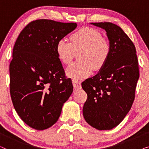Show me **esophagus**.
Wrapping results in <instances>:
<instances>
[{"mask_svg": "<svg viewBox=\"0 0 149 149\" xmlns=\"http://www.w3.org/2000/svg\"><path fill=\"white\" fill-rule=\"evenodd\" d=\"M72 84H73V87H74V89H79L81 88V82H79V81L76 80V79H73Z\"/></svg>", "mask_w": 149, "mask_h": 149, "instance_id": "esophagus-1", "label": "esophagus"}]
</instances>
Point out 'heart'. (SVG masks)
<instances>
[{
	"instance_id": "1",
	"label": "heart",
	"mask_w": 149,
	"mask_h": 149,
	"mask_svg": "<svg viewBox=\"0 0 149 149\" xmlns=\"http://www.w3.org/2000/svg\"><path fill=\"white\" fill-rule=\"evenodd\" d=\"M70 42L61 38L57 42L56 51L59 60L68 64L72 60L75 52H79L78 61L69 65L66 74L79 80L89 76L93 69L99 70L104 66L111 52L109 40L102 38L98 30L90 27L79 29L70 36Z\"/></svg>"
}]
</instances>
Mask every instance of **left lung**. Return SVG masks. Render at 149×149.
I'll return each instance as SVG.
<instances>
[{
  "label": "left lung",
  "instance_id": "1",
  "mask_svg": "<svg viewBox=\"0 0 149 149\" xmlns=\"http://www.w3.org/2000/svg\"><path fill=\"white\" fill-rule=\"evenodd\" d=\"M91 24L107 32L111 52L100 72L81 83L87 94L83 114L93 127L109 130L131 109L140 75L138 61L133 42L119 26L111 22Z\"/></svg>",
  "mask_w": 149,
  "mask_h": 149
}]
</instances>
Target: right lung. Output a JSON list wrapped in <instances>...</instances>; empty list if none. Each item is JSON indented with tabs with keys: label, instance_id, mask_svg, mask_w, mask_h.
Here are the masks:
<instances>
[{
	"label": "right lung",
	"instance_id": "add662e5",
	"mask_svg": "<svg viewBox=\"0 0 149 149\" xmlns=\"http://www.w3.org/2000/svg\"><path fill=\"white\" fill-rule=\"evenodd\" d=\"M76 23L50 19L30 22L14 45L9 65L10 93L18 115L30 127L43 130L56 123L73 91L57 56V42Z\"/></svg>",
	"mask_w": 149,
	"mask_h": 149
}]
</instances>
